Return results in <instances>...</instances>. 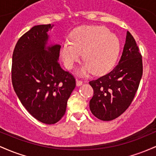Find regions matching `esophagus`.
Returning <instances> with one entry per match:
<instances>
[{
	"instance_id": "obj_1",
	"label": "esophagus",
	"mask_w": 156,
	"mask_h": 156,
	"mask_svg": "<svg viewBox=\"0 0 156 156\" xmlns=\"http://www.w3.org/2000/svg\"><path fill=\"white\" fill-rule=\"evenodd\" d=\"M83 83V80H79V79H76V84H77V86L82 85V83Z\"/></svg>"
}]
</instances>
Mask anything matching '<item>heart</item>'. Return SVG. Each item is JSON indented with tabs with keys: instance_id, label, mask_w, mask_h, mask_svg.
Listing matches in <instances>:
<instances>
[{
	"instance_id": "heart-1",
	"label": "heart",
	"mask_w": 156,
	"mask_h": 156,
	"mask_svg": "<svg viewBox=\"0 0 156 156\" xmlns=\"http://www.w3.org/2000/svg\"><path fill=\"white\" fill-rule=\"evenodd\" d=\"M120 49L118 37L104 26H89L77 28L61 48V55L67 69H72L83 53L86 62L80 68L81 74L92 72L101 75L115 64Z\"/></svg>"
}]
</instances>
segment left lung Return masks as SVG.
<instances>
[{
	"label": "left lung",
	"instance_id": "obj_1",
	"mask_svg": "<svg viewBox=\"0 0 156 156\" xmlns=\"http://www.w3.org/2000/svg\"><path fill=\"white\" fill-rule=\"evenodd\" d=\"M143 73L142 57L129 31L119 63L111 72L89 81L94 94L90 111L101 120L110 121L123 114L133 101Z\"/></svg>",
	"mask_w": 156,
	"mask_h": 156
}]
</instances>
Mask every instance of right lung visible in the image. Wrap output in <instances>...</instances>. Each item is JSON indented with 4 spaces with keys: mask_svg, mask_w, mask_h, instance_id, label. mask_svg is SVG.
<instances>
[{
    "mask_svg": "<svg viewBox=\"0 0 156 156\" xmlns=\"http://www.w3.org/2000/svg\"><path fill=\"white\" fill-rule=\"evenodd\" d=\"M53 25L35 26L16 44L12 55V81L23 106L37 120L56 123L63 117L76 87L75 77L58 63L61 46L46 47Z\"/></svg>",
    "mask_w": 156,
    "mask_h": 156,
    "instance_id": "obj_1",
    "label": "right lung"
}]
</instances>
